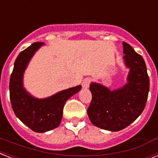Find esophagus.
I'll return each mask as SVG.
<instances>
[{
  "label": "esophagus",
  "mask_w": 158,
  "mask_h": 158,
  "mask_svg": "<svg viewBox=\"0 0 158 158\" xmlns=\"http://www.w3.org/2000/svg\"><path fill=\"white\" fill-rule=\"evenodd\" d=\"M89 83H90V80H89V78H86V79H85V80L83 81V82H82V88L85 89H88V88L89 87Z\"/></svg>",
  "instance_id": "1"
}]
</instances>
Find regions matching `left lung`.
<instances>
[{"instance_id": "8db88e82", "label": "left lung", "mask_w": 158, "mask_h": 158, "mask_svg": "<svg viewBox=\"0 0 158 158\" xmlns=\"http://www.w3.org/2000/svg\"><path fill=\"white\" fill-rule=\"evenodd\" d=\"M123 61L129 69L127 83L111 90L102 84L92 82V102L88 115L94 126L109 131L126 128L142 114L150 90V78L145 61L133 47L123 42Z\"/></svg>"}]
</instances>
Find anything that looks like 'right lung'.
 I'll return each instance as SVG.
<instances>
[{"label": "right lung", "mask_w": 158, "mask_h": 158, "mask_svg": "<svg viewBox=\"0 0 158 158\" xmlns=\"http://www.w3.org/2000/svg\"><path fill=\"white\" fill-rule=\"evenodd\" d=\"M43 46V43H34L19 53L14 63L9 81L10 100L15 115L37 133L58 127L62 121L65 102L81 89V85H79L41 99L35 97L26 90L23 85L24 72L32 57Z\"/></svg>", "instance_id": "1"}]
</instances>
